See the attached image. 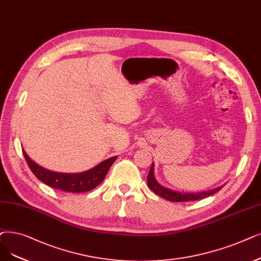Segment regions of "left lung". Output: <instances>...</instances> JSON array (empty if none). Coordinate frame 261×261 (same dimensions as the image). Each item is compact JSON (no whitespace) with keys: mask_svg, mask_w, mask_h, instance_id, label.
I'll use <instances>...</instances> for the list:
<instances>
[{"mask_svg":"<svg viewBox=\"0 0 261 261\" xmlns=\"http://www.w3.org/2000/svg\"><path fill=\"white\" fill-rule=\"evenodd\" d=\"M153 167H154V164L152 163L149 174H148V176H147V184H148V187L150 188V190L152 192H154L156 195H159L162 198H165L169 201L180 202V201H193V200L202 199V198H206L214 193H217V192H219L223 187V186H221V187H218L213 190L198 192V193H182V192L173 191L171 189H167V188L161 186L158 182L154 178Z\"/></svg>","mask_w":261,"mask_h":261,"instance_id":"obj_1","label":"left lung"}]
</instances>
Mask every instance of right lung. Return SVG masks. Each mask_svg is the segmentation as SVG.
Listing matches in <instances>:
<instances>
[{
    "instance_id": "obj_1",
    "label": "right lung",
    "mask_w": 261,
    "mask_h": 261,
    "mask_svg": "<svg viewBox=\"0 0 261 261\" xmlns=\"http://www.w3.org/2000/svg\"><path fill=\"white\" fill-rule=\"evenodd\" d=\"M22 151H23V155L30 169L40 181L51 188L65 192H71V193H82V192H88L98 187L102 182L110 167L117 159L116 155L107 159L103 162L99 163L95 167L83 173L67 174L53 172L49 171L47 168H43L42 166L31 160V158L23 149H22Z\"/></svg>"
}]
</instances>
